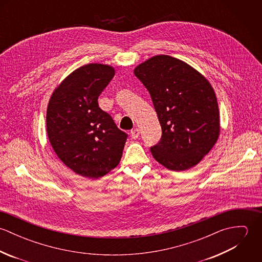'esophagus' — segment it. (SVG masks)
Listing matches in <instances>:
<instances>
[{
	"instance_id": "esophagus-1",
	"label": "esophagus",
	"mask_w": 262,
	"mask_h": 262,
	"mask_svg": "<svg viewBox=\"0 0 262 262\" xmlns=\"http://www.w3.org/2000/svg\"><path fill=\"white\" fill-rule=\"evenodd\" d=\"M139 134H140V131H139V129H137V128H135V129H133V130L131 131V137H132L133 139H137L138 136H139Z\"/></svg>"
}]
</instances>
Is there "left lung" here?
<instances>
[{"mask_svg":"<svg viewBox=\"0 0 262 262\" xmlns=\"http://www.w3.org/2000/svg\"><path fill=\"white\" fill-rule=\"evenodd\" d=\"M134 75L148 90L162 134L150 147L156 161L170 170L196 165L220 134L219 107L208 79L186 62L156 55Z\"/></svg>","mask_w":262,"mask_h":262,"instance_id":"1","label":"left lung"}]
</instances>
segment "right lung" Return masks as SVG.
Segmentation results:
<instances>
[{
  "label": "right lung",
  "mask_w": 262,
  "mask_h": 262,
  "mask_svg": "<svg viewBox=\"0 0 262 262\" xmlns=\"http://www.w3.org/2000/svg\"><path fill=\"white\" fill-rule=\"evenodd\" d=\"M114 75L110 66L80 67L55 89L48 103L50 144L68 167L84 178L99 179L114 169L128 137L98 104Z\"/></svg>",
  "instance_id": "obj_1"
}]
</instances>
